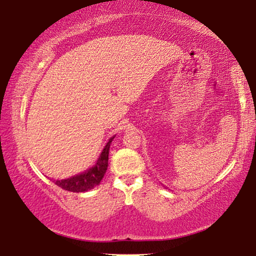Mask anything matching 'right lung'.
I'll return each mask as SVG.
<instances>
[{
    "mask_svg": "<svg viewBox=\"0 0 256 256\" xmlns=\"http://www.w3.org/2000/svg\"><path fill=\"white\" fill-rule=\"evenodd\" d=\"M112 138L108 141V144H106V147L103 148L102 153L97 160L96 164L80 174H77L71 178L62 179V180H53L56 185H58L59 188H64L66 191L71 192H85L89 191L91 188H94V186H97L102 180L106 173V168H108V159H109V150H110V144L112 141Z\"/></svg>",
    "mask_w": 256,
    "mask_h": 256,
    "instance_id": "right-lung-1",
    "label": "right lung"
}]
</instances>
